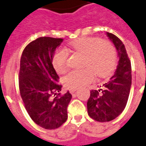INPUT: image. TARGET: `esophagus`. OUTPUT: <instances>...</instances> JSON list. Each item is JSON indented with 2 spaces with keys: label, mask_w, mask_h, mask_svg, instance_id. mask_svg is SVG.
Masks as SVG:
<instances>
[{
  "label": "esophagus",
  "mask_w": 146,
  "mask_h": 146,
  "mask_svg": "<svg viewBox=\"0 0 146 146\" xmlns=\"http://www.w3.org/2000/svg\"><path fill=\"white\" fill-rule=\"evenodd\" d=\"M69 90H70V94H73V93H75L76 91V88H70Z\"/></svg>",
  "instance_id": "obj_1"
}]
</instances>
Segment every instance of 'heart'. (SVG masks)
<instances>
[{"mask_svg": "<svg viewBox=\"0 0 146 146\" xmlns=\"http://www.w3.org/2000/svg\"><path fill=\"white\" fill-rule=\"evenodd\" d=\"M70 48L85 54L84 66L73 70L65 76L63 81L69 88H77L89 84L95 74L105 77L114 71L117 62L116 49L111 43L101 41L100 38L84 37L69 44ZM69 54L65 48H59L52 57V65L57 73H62L67 69Z\"/></svg>", "mask_w": 146, "mask_h": 146, "instance_id": "1", "label": "heart"}]
</instances>
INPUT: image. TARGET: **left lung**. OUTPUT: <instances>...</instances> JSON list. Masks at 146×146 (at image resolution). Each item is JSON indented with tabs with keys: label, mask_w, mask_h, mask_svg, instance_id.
<instances>
[{
	"label": "left lung",
	"mask_w": 146,
	"mask_h": 146,
	"mask_svg": "<svg viewBox=\"0 0 146 146\" xmlns=\"http://www.w3.org/2000/svg\"><path fill=\"white\" fill-rule=\"evenodd\" d=\"M107 36L117 49L119 60L114 75L100 89L91 90L87 101L89 116L100 122L112 121L124 111L131 85V66L125 45L111 33L107 32Z\"/></svg>",
	"instance_id": "obj_1"
}]
</instances>
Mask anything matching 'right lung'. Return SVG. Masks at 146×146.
Returning <instances> with one entry per match:
<instances>
[{"instance_id": "1", "label": "right lung", "mask_w": 146, "mask_h": 146, "mask_svg": "<svg viewBox=\"0 0 146 146\" xmlns=\"http://www.w3.org/2000/svg\"><path fill=\"white\" fill-rule=\"evenodd\" d=\"M62 41L38 38L25 48L20 61L19 90L25 109L34 122L46 129H56L67 120V107L72 98L69 91L57 94L62 85L56 83L59 76L52 66V57Z\"/></svg>"}]
</instances>
